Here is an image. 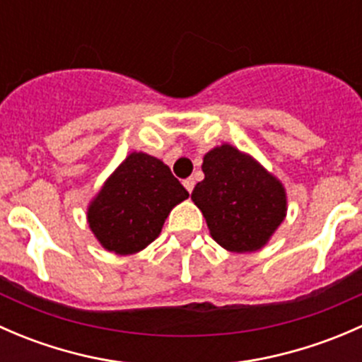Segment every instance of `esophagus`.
Segmentation results:
<instances>
[{
  "label": "esophagus",
  "mask_w": 362,
  "mask_h": 362,
  "mask_svg": "<svg viewBox=\"0 0 362 362\" xmlns=\"http://www.w3.org/2000/svg\"><path fill=\"white\" fill-rule=\"evenodd\" d=\"M184 187L187 189L189 192H192V189H194V178H185V180H184Z\"/></svg>",
  "instance_id": "obj_1"
}]
</instances>
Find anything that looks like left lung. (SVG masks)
I'll return each instance as SVG.
<instances>
[{"label": "left lung", "mask_w": 362, "mask_h": 362, "mask_svg": "<svg viewBox=\"0 0 362 362\" xmlns=\"http://www.w3.org/2000/svg\"><path fill=\"white\" fill-rule=\"evenodd\" d=\"M202 170L204 178L191 198L211 238L229 252L262 249L286 218L287 196L280 180L229 144L211 148Z\"/></svg>", "instance_id": "8db88e82"}]
</instances>
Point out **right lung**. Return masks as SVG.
<instances>
[{"mask_svg": "<svg viewBox=\"0 0 362 362\" xmlns=\"http://www.w3.org/2000/svg\"><path fill=\"white\" fill-rule=\"evenodd\" d=\"M187 198L163 160L133 152L90 202L87 221L103 249L136 254L158 238L171 208Z\"/></svg>", "mask_w": 362, "mask_h": 362, "instance_id": "right-lung-1", "label": "right lung"}]
</instances>
